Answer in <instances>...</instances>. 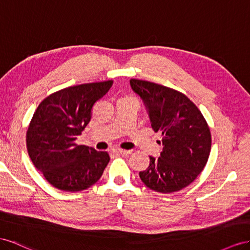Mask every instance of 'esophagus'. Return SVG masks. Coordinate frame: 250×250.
Segmentation results:
<instances>
[{"label":"esophagus","instance_id":"obj_1","mask_svg":"<svg viewBox=\"0 0 250 250\" xmlns=\"http://www.w3.org/2000/svg\"><path fill=\"white\" fill-rule=\"evenodd\" d=\"M112 152L116 153V154H121V155H130L132 153V151H126V149H123V148H119V147L113 148Z\"/></svg>","mask_w":250,"mask_h":250}]
</instances>
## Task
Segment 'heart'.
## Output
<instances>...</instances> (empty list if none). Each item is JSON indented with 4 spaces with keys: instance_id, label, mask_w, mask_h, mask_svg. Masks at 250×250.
I'll use <instances>...</instances> for the list:
<instances>
[{
    "instance_id": "b5f03b06",
    "label": "heart",
    "mask_w": 250,
    "mask_h": 250,
    "mask_svg": "<svg viewBox=\"0 0 250 250\" xmlns=\"http://www.w3.org/2000/svg\"><path fill=\"white\" fill-rule=\"evenodd\" d=\"M130 98H131V97H130Z\"/></svg>"
}]
</instances>
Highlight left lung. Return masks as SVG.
I'll use <instances>...</instances> for the list:
<instances>
[{
  "instance_id": "1",
  "label": "left lung",
  "mask_w": 250,
  "mask_h": 250,
  "mask_svg": "<svg viewBox=\"0 0 250 250\" xmlns=\"http://www.w3.org/2000/svg\"><path fill=\"white\" fill-rule=\"evenodd\" d=\"M144 101L152 129L161 133L160 157L149 156V166L139 173L148 188L169 194L194 181L208 160L209 126L197 105L181 92L146 81L131 80Z\"/></svg>"
}]
</instances>
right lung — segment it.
<instances>
[{"instance_id": "obj_1", "label": "right lung", "mask_w": 250, "mask_h": 250, "mask_svg": "<svg viewBox=\"0 0 250 250\" xmlns=\"http://www.w3.org/2000/svg\"><path fill=\"white\" fill-rule=\"evenodd\" d=\"M113 81L62 89L42 101L28 126L27 151L34 167L54 188L80 191L95 184L110 161L106 152L77 146L90 123L92 108L108 93Z\"/></svg>"}]
</instances>
